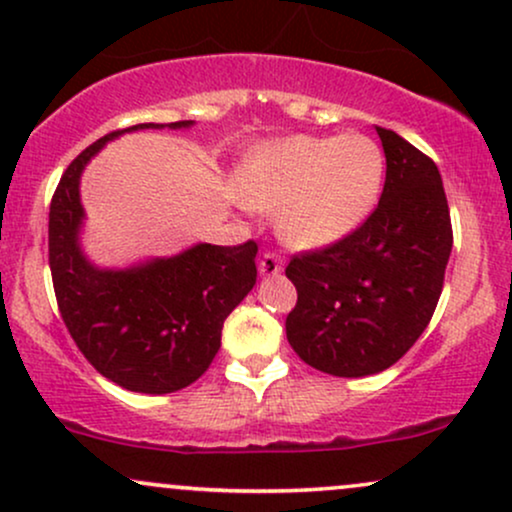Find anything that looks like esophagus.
Instances as JSON below:
<instances>
[{"instance_id":"obj_1","label":"esophagus","mask_w":512,"mask_h":512,"mask_svg":"<svg viewBox=\"0 0 512 512\" xmlns=\"http://www.w3.org/2000/svg\"><path fill=\"white\" fill-rule=\"evenodd\" d=\"M285 266V258H282L277 251H266L261 258V275H277Z\"/></svg>"}]
</instances>
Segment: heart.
<instances>
[{
	"mask_svg": "<svg viewBox=\"0 0 512 512\" xmlns=\"http://www.w3.org/2000/svg\"><path fill=\"white\" fill-rule=\"evenodd\" d=\"M382 175V149L368 135H296L258 147L237 192L246 206L277 211V230L289 244L323 246L368 216Z\"/></svg>",
	"mask_w": 512,
	"mask_h": 512,
	"instance_id": "b5f03b06",
	"label": "heart"
}]
</instances>
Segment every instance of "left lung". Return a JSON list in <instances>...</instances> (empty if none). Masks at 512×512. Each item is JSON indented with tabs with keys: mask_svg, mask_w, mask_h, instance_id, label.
<instances>
[{
	"mask_svg": "<svg viewBox=\"0 0 512 512\" xmlns=\"http://www.w3.org/2000/svg\"><path fill=\"white\" fill-rule=\"evenodd\" d=\"M377 135L387 156L377 206L349 235L285 268L296 287L289 344L337 377L375 375L406 356L439 304L453 246L437 163L394 130Z\"/></svg>",
	"mask_w": 512,
	"mask_h": 512,
	"instance_id": "left-lung-1",
	"label": "left lung"
}]
</instances>
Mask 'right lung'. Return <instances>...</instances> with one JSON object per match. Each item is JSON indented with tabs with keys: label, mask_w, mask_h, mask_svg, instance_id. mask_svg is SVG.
<instances>
[{
	"label": "right lung",
	"mask_w": 512,
	"mask_h": 512,
	"mask_svg": "<svg viewBox=\"0 0 512 512\" xmlns=\"http://www.w3.org/2000/svg\"><path fill=\"white\" fill-rule=\"evenodd\" d=\"M137 128L163 125L113 130L63 170L49 206V268L63 325L92 368L128 391L170 394L197 382L216 358L225 318L256 285L258 244H197L130 270L90 266L78 249L80 173L106 142Z\"/></svg>",
	"instance_id": "1"
}]
</instances>
